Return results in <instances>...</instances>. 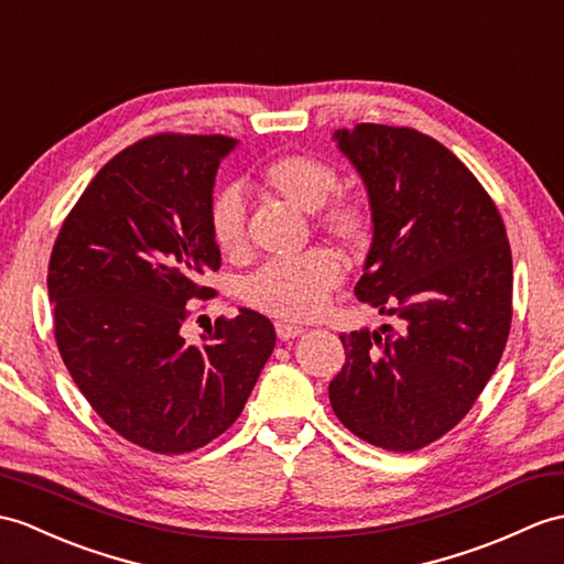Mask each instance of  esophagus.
<instances>
[{
  "label": "esophagus",
  "instance_id": "1",
  "mask_svg": "<svg viewBox=\"0 0 564 564\" xmlns=\"http://www.w3.org/2000/svg\"><path fill=\"white\" fill-rule=\"evenodd\" d=\"M305 329L300 324H291V322H276V334L281 341H288V338H295L303 334Z\"/></svg>",
  "mask_w": 564,
  "mask_h": 564
}]
</instances>
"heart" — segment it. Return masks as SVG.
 Wrapping results in <instances>:
<instances>
[{
	"label": "heart",
	"instance_id": "1",
	"mask_svg": "<svg viewBox=\"0 0 564 564\" xmlns=\"http://www.w3.org/2000/svg\"><path fill=\"white\" fill-rule=\"evenodd\" d=\"M261 185L288 206L317 215V228L346 250H360L372 235V208L362 196L334 194L341 189L336 170L314 155L291 153L261 170ZM333 204L329 205L328 202ZM208 228L218 250L228 257L247 252V202L240 187H226L208 204ZM341 281V264L326 250H312L297 259L271 261L245 283L247 303L271 317L303 322L324 310L329 293Z\"/></svg>",
	"mask_w": 564,
	"mask_h": 564
}]
</instances>
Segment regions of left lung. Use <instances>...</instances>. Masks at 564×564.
I'll return each instance as SVG.
<instances>
[{
  "label": "left lung",
  "mask_w": 564,
  "mask_h": 564,
  "mask_svg": "<svg viewBox=\"0 0 564 564\" xmlns=\"http://www.w3.org/2000/svg\"><path fill=\"white\" fill-rule=\"evenodd\" d=\"M334 139L372 208L356 295L397 326L341 334L329 401L352 435L415 452L462 421L502 358L512 250L490 194L440 141L368 122Z\"/></svg>",
  "instance_id": "1"
}]
</instances>
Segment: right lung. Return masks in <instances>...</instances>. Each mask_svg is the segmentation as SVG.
I'll return each instance as SVG.
<instances>
[{"instance_id":"add662e5","label":"right lung","mask_w":564,"mask_h":564,"mask_svg":"<svg viewBox=\"0 0 564 564\" xmlns=\"http://www.w3.org/2000/svg\"><path fill=\"white\" fill-rule=\"evenodd\" d=\"M230 137L159 134L115 155L64 218L47 267L59 356L115 432L185 454L242 413L276 332L254 310L185 344L187 303L214 297L220 267L208 204Z\"/></svg>"}]
</instances>
